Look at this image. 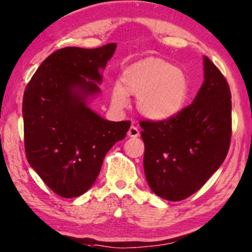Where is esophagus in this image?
Instances as JSON below:
<instances>
[{"mask_svg":"<svg viewBox=\"0 0 252 252\" xmlns=\"http://www.w3.org/2000/svg\"><path fill=\"white\" fill-rule=\"evenodd\" d=\"M127 136L131 138H136L139 136V130H138V127L134 126H131L129 127V131H127Z\"/></svg>","mask_w":252,"mask_h":252,"instance_id":"34e87169","label":"esophagus"}]
</instances>
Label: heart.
<instances>
[{
	"instance_id": "obj_1",
	"label": "heart",
	"mask_w": 252,
	"mask_h": 252,
	"mask_svg": "<svg viewBox=\"0 0 252 252\" xmlns=\"http://www.w3.org/2000/svg\"><path fill=\"white\" fill-rule=\"evenodd\" d=\"M189 94L186 74L162 59L148 58L123 70L121 82L112 87V104L125 108L129 94L137 95V107L145 118L164 121L182 111Z\"/></svg>"
}]
</instances>
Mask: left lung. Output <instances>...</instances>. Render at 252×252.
Here are the masks:
<instances>
[{
    "instance_id": "1",
    "label": "left lung",
    "mask_w": 252,
    "mask_h": 252,
    "mask_svg": "<svg viewBox=\"0 0 252 252\" xmlns=\"http://www.w3.org/2000/svg\"><path fill=\"white\" fill-rule=\"evenodd\" d=\"M204 81L193 102L164 121H141L144 170L151 189L164 200L192 195L228 153L232 100L228 83L208 57Z\"/></svg>"
}]
</instances>
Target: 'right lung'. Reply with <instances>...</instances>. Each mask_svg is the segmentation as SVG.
I'll use <instances>...</instances> for the list:
<instances>
[{"label":"right lung","mask_w":252,"mask_h":252,"mask_svg":"<svg viewBox=\"0 0 252 252\" xmlns=\"http://www.w3.org/2000/svg\"><path fill=\"white\" fill-rule=\"evenodd\" d=\"M116 43L95 49L67 47L41 63L23 99L27 161L62 197L86 193L97 179L105 155L125 139L130 121L112 122L89 107L100 92L101 70Z\"/></svg>","instance_id":"obj_1"}]
</instances>
